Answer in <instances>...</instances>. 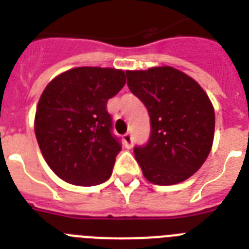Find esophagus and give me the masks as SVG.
Listing matches in <instances>:
<instances>
[{
	"mask_svg": "<svg viewBox=\"0 0 249 249\" xmlns=\"http://www.w3.org/2000/svg\"><path fill=\"white\" fill-rule=\"evenodd\" d=\"M123 141H124V144L125 147L126 148H132L133 146V137L130 133H128V134H125L124 138H123Z\"/></svg>",
	"mask_w": 249,
	"mask_h": 249,
	"instance_id": "obj_1",
	"label": "esophagus"
}]
</instances>
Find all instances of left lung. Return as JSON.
<instances>
[{"label":"left lung","mask_w":249,"mask_h":249,"mask_svg":"<svg viewBox=\"0 0 249 249\" xmlns=\"http://www.w3.org/2000/svg\"><path fill=\"white\" fill-rule=\"evenodd\" d=\"M128 86L147 107L151 136L134 148L142 173L154 185L186 181L208 158L214 138V108L199 84L177 68L126 71Z\"/></svg>","instance_id":"obj_1"}]
</instances>
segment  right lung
Here are the masks:
<instances>
[{
  "label": "right lung",
  "instance_id": "1",
  "mask_svg": "<svg viewBox=\"0 0 249 249\" xmlns=\"http://www.w3.org/2000/svg\"><path fill=\"white\" fill-rule=\"evenodd\" d=\"M125 85L116 68L77 67L55 76L37 103L35 133L45 161L67 183L95 186L111 177L121 150L107 101Z\"/></svg>",
  "mask_w": 249,
  "mask_h": 249
}]
</instances>
